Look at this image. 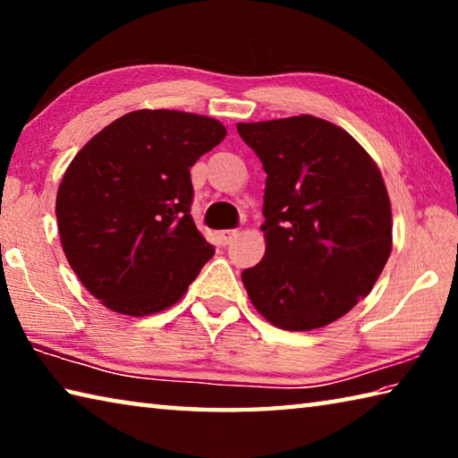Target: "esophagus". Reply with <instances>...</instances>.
Listing matches in <instances>:
<instances>
[{"instance_id": "1", "label": "esophagus", "mask_w": 458, "mask_h": 458, "mask_svg": "<svg viewBox=\"0 0 458 458\" xmlns=\"http://www.w3.org/2000/svg\"><path fill=\"white\" fill-rule=\"evenodd\" d=\"M238 236V230H222L220 234H218V238H220V244H230L232 240H234Z\"/></svg>"}]
</instances>
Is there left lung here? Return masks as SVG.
I'll use <instances>...</instances> for the list:
<instances>
[{
	"mask_svg": "<svg viewBox=\"0 0 458 458\" xmlns=\"http://www.w3.org/2000/svg\"><path fill=\"white\" fill-rule=\"evenodd\" d=\"M267 174V252L242 270L252 305L286 331L337 321L376 284L392 250V208L374 159L344 129L301 117L238 123Z\"/></svg>",
	"mask_w": 458,
	"mask_h": 458,
	"instance_id": "obj_1",
	"label": "left lung"
}]
</instances>
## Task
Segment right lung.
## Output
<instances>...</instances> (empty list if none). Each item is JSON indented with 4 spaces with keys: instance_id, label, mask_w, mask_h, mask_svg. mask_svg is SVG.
Masks as SVG:
<instances>
[{
    "instance_id": "obj_1",
    "label": "right lung",
    "mask_w": 458,
    "mask_h": 458,
    "mask_svg": "<svg viewBox=\"0 0 458 458\" xmlns=\"http://www.w3.org/2000/svg\"><path fill=\"white\" fill-rule=\"evenodd\" d=\"M224 137L216 119L143 108L76 153L56 196L60 240L76 276L111 311H164L214 257L190 214V167Z\"/></svg>"
}]
</instances>
